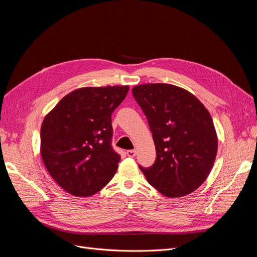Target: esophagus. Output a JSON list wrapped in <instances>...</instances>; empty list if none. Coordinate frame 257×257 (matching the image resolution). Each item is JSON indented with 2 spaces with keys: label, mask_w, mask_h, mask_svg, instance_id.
Returning a JSON list of instances; mask_svg holds the SVG:
<instances>
[{
  "label": "esophagus",
  "mask_w": 257,
  "mask_h": 257,
  "mask_svg": "<svg viewBox=\"0 0 257 257\" xmlns=\"http://www.w3.org/2000/svg\"><path fill=\"white\" fill-rule=\"evenodd\" d=\"M126 154H127V157H130V158H134L136 155V151L135 150H128L126 152Z\"/></svg>",
  "instance_id": "esophagus-1"
}]
</instances>
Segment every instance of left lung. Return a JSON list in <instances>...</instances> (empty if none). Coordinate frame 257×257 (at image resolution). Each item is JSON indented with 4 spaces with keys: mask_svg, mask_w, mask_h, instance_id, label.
Masks as SVG:
<instances>
[{
    "mask_svg": "<svg viewBox=\"0 0 257 257\" xmlns=\"http://www.w3.org/2000/svg\"><path fill=\"white\" fill-rule=\"evenodd\" d=\"M147 116L157 150L148 182L167 197L188 195L213 167L217 136L207 108L191 92L167 83H145L132 90Z\"/></svg>",
    "mask_w": 257,
    "mask_h": 257,
    "instance_id": "obj_1",
    "label": "left lung"
}]
</instances>
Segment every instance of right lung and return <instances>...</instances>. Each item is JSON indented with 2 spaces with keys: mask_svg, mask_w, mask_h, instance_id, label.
I'll return each mask as SVG.
<instances>
[{
  "mask_svg": "<svg viewBox=\"0 0 257 257\" xmlns=\"http://www.w3.org/2000/svg\"><path fill=\"white\" fill-rule=\"evenodd\" d=\"M128 85L84 87L68 93L44 118L41 155L62 189L77 197L94 195L118 169L111 147V113Z\"/></svg>",
  "mask_w": 257,
  "mask_h": 257,
  "instance_id": "obj_1",
  "label": "right lung"
}]
</instances>
